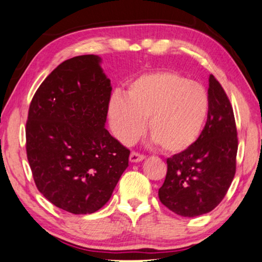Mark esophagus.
I'll use <instances>...</instances> for the list:
<instances>
[{
  "mask_svg": "<svg viewBox=\"0 0 262 262\" xmlns=\"http://www.w3.org/2000/svg\"><path fill=\"white\" fill-rule=\"evenodd\" d=\"M143 159H145V156H142V154H140L138 152H132L129 156L130 163H140V161H142Z\"/></svg>",
  "mask_w": 262,
  "mask_h": 262,
  "instance_id": "1",
  "label": "esophagus"
}]
</instances>
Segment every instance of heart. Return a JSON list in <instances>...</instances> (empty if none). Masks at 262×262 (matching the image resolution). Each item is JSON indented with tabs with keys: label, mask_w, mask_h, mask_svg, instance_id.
I'll return each instance as SVG.
<instances>
[{
	"label": "heart",
	"mask_w": 262,
	"mask_h": 262,
	"mask_svg": "<svg viewBox=\"0 0 262 262\" xmlns=\"http://www.w3.org/2000/svg\"><path fill=\"white\" fill-rule=\"evenodd\" d=\"M208 110V93L200 83L173 71H158L133 80L124 97L114 95L108 114L114 135L122 143L134 142L146 121L154 142L176 154L197 141Z\"/></svg>",
	"instance_id": "b5f03b06"
}]
</instances>
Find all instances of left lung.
Returning <instances> with one entry per match:
<instances>
[{"instance_id":"obj_1","label":"left lung","mask_w":262,"mask_h":262,"mask_svg":"<svg viewBox=\"0 0 262 262\" xmlns=\"http://www.w3.org/2000/svg\"><path fill=\"white\" fill-rule=\"evenodd\" d=\"M209 110L204 129L190 148L168 158L159 200L183 217H196L216 208L236 171L237 130L233 106L222 85L209 77Z\"/></svg>"}]
</instances>
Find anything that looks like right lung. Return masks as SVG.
<instances>
[{
	"instance_id": "1",
	"label": "right lung",
	"mask_w": 262,
	"mask_h": 262,
	"mask_svg": "<svg viewBox=\"0 0 262 262\" xmlns=\"http://www.w3.org/2000/svg\"><path fill=\"white\" fill-rule=\"evenodd\" d=\"M112 84L94 54L57 66L33 97L26 150L38 190L75 215L110 200L130 150L105 129Z\"/></svg>"
}]
</instances>
